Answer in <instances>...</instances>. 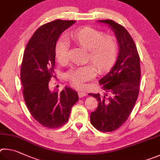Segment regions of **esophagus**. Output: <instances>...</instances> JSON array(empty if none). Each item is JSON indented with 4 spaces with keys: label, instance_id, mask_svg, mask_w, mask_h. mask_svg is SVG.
Instances as JSON below:
<instances>
[{
    "label": "esophagus",
    "instance_id": "esophagus-1",
    "mask_svg": "<svg viewBox=\"0 0 160 160\" xmlns=\"http://www.w3.org/2000/svg\"><path fill=\"white\" fill-rule=\"evenodd\" d=\"M78 97H79V98H83V97H84V96H86V93L83 91H78Z\"/></svg>",
    "mask_w": 160,
    "mask_h": 160
}]
</instances>
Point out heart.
<instances>
[{"label": "heart", "mask_w": 160, "mask_h": 160, "mask_svg": "<svg viewBox=\"0 0 160 160\" xmlns=\"http://www.w3.org/2000/svg\"><path fill=\"white\" fill-rule=\"evenodd\" d=\"M70 38L76 46L87 50V62L93 64L100 74L109 72L115 64L119 46L114 36L104 35L101 31L90 27H83L72 32ZM55 56L58 62H67L68 45L64 40L56 43ZM95 69L91 65L77 67L70 70L67 78L75 87L82 88L84 82L96 76Z\"/></svg>", "instance_id": "heart-1"}]
</instances>
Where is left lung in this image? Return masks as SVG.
I'll return each instance as SVG.
<instances>
[{
	"label": "left lung",
	"instance_id": "1",
	"mask_svg": "<svg viewBox=\"0 0 160 160\" xmlns=\"http://www.w3.org/2000/svg\"><path fill=\"white\" fill-rule=\"evenodd\" d=\"M98 22L108 24L114 32L118 42L119 54L110 72L99 81L110 96L88 94L98 102L90 119L96 129L110 132L121 127L133 110L139 93L141 65L135 43L127 30L110 19Z\"/></svg>",
	"mask_w": 160,
	"mask_h": 160
}]
</instances>
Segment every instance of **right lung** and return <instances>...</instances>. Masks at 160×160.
Wrapping results in <instances>:
<instances>
[{
    "label": "right lung",
    "mask_w": 160,
    "mask_h": 160,
    "mask_svg": "<svg viewBox=\"0 0 160 160\" xmlns=\"http://www.w3.org/2000/svg\"><path fill=\"white\" fill-rule=\"evenodd\" d=\"M74 20H57L42 25L33 33L25 48L21 66L23 96L31 114L41 125L49 128L63 126L72 106L78 101L77 91L65 86L51 91L48 83L54 73L55 48L58 38Z\"/></svg>",
    "instance_id": "right-lung-1"
}]
</instances>
